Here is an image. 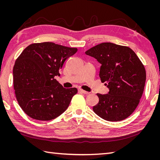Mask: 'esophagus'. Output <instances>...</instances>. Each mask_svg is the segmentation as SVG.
<instances>
[{"label": "esophagus", "instance_id": "obj_1", "mask_svg": "<svg viewBox=\"0 0 160 160\" xmlns=\"http://www.w3.org/2000/svg\"><path fill=\"white\" fill-rule=\"evenodd\" d=\"M79 92H81V93H83V94H88L89 93V92H88V91H84V90H83V89H79V90H78Z\"/></svg>", "mask_w": 160, "mask_h": 160}]
</instances>
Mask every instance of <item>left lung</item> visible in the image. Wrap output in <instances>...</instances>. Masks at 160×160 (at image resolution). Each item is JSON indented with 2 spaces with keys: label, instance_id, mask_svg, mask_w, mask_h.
I'll return each mask as SVG.
<instances>
[{
  "label": "left lung",
  "instance_id": "1",
  "mask_svg": "<svg viewBox=\"0 0 160 160\" xmlns=\"http://www.w3.org/2000/svg\"><path fill=\"white\" fill-rule=\"evenodd\" d=\"M85 54L94 57L101 65L99 77L109 89L108 94H99L94 112L109 122L128 118L141 99L146 72L135 52L128 47L103 42L91 48Z\"/></svg>",
  "mask_w": 160,
  "mask_h": 160
}]
</instances>
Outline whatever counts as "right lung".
Wrapping results in <instances>:
<instances>
[{"label": "right lung", "mask_w": 160, "mask_h": 160, "mask_svg": "<svg viewBox=\"0 0 160 160\" xmlns=\"http://www.w3.org/2000/svg\"><path fill=\"white\" fill-rule=\"evenodd\" d=\"M77 51V48L44 42L33 43L21 52L13 68V84L18 103L27 115L49 121L69 107L77 89L64 88L55 78Z\"/></svg>", "instance_id": "1"}]
</instances>
